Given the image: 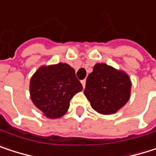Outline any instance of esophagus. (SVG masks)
Returning a JSON list of instances; mask_svg holds the SVG:
<instances>
[{"label":"esophagus","mask_w":156,"mask_h":156,"mask_svg":"<svg viewBox=\"0 0 156 156\" xmlns=\"http://www.w3.org/2000/svg\"><path fill=\"white\" fill-rule=\"evenodd\" d=\"M81 83L83 84V87L84 88L85 87V83H86V80H83V81H81Z\"/></svg>","instance_id":"esophagus-1"}]
</instances>
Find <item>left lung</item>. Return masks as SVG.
<instances>
[{"mask_svg":"<svg viewBox=\"0 0 156 156\" xmlns=\"http://www.w3.org/2000/svg\"><path fill=\"white\" fill-rule=\"evenodd\" d=\"M131 87V79L125 72L106 63H96L86 79L83 94L94 111L113 115L129 101Z\"/></svg>","mask_w":156,"mask_h":156,"instance_id":"left-lung-1","label":"left lung"}]
</instances>
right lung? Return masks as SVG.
Listing matches in <instances>:
<instances>
[{
	"label": "right lung",
	"instance_id": "1",
	"mask_svg": "<svg viewBox=\"0 0 156 156\" xmlns=\"http://www.w3.org/2000/svg\"><path fill=\"white\" fill-rule=\"evenodd\" d=\"M83 90L74 69L67 63L42 65L30 81V95L34 105L50 119L63 116L71 99Z\"/></svg>",
	"mask_w": 156,
	"mask_h": 156
}]
</instances>
